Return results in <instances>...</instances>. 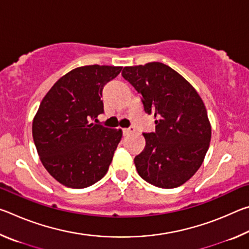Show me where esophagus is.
Listing matches in <instances>:
<instances>
[{
	"instance_id": "obj_1",
	"label": "esophagus",
	"mask_w": 249,
	"mask_h": 249,
	"mask_svg": "<svg viewBox=\"0 0 249 249\" xmlns=\"http://www.w3.org/2000/svg\"><path fill=\"white\" fill-rule=\"evenodd\" d=\"M135 132V128L134 127H129V128H124L123 129V135L124 136H126V135H129Z\"/></svg>"
}]
</instances>
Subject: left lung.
<instances>
[{
	"instance_id": "left-lung-1",
	"label": "left lung",
	"mask_w": 249,
	"mask_h": 249,
	"mask_svg": "<svg viewBox=\"0 0 249 249\" xmlns=\"http://www.w3.org/2000/svg\"><path fill=\"white\" fill-rule=\"evenodd\" d=\"M122 75L156 119V132L142 134L146 146L134 159L138 175L156 187H179L199 170L210 146L212 128L203 101L182 75L161 62L125 67Z\"/></svg>"
}]
</instances>
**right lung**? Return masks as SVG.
<instances>
[{"label":"right lung","instance_id":"add662e5","mask_svg":"<svg viewBox=\"0 0 249 249\" xmlns=\"http://www.w3.org/2000/svg\"><path fill=\"white\" fill-rule=\"evenodd\" d=\"M122 67H78L58 80L33 120L37 153L50 176L82 189L102 179L122 138V129L90 123L103 113L102 90Z\"/></svg>","mask_w":249,"mask_h":249}]
</instances>
